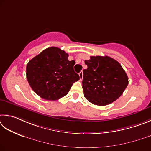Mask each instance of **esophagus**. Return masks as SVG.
<instances>
[{
  "instance_id": "1",
  "label": "esophagus",
  "mask_w": 151,
  "mask_h": 151,
  "mask_svg": "<svg viewBox=\"0 0 151 151\" xmlns=\"http://www.w3.org/2000/svg\"><path fill=\"white\" fill-rule=\"evenodd\" d=\"M79 76H80V80H82L83 79V71H81L80 73H79Z\"/></svg>"
}]
</instances>
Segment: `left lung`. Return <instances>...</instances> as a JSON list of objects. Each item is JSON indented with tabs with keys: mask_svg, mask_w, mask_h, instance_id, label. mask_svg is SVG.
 Here are the masks:
<instances>
[{
	"mask_svg": "<svg viewBox=\"0 0 151 151\" xmlns=\"http://www.w3.org/2000/svg\"><path fill=\"white\" fill-rule=\"evenodd\" d=\"M82 88L84 96L94 105L105 106L117 100L129 83L128 77L117 61L109 56H91L85 60Z\"/></svg>",
	"mask_w": 151,
	"mask_h": 151,
	"instance_id": "obj_1",
	"label": "left lung"
}]
</instances>
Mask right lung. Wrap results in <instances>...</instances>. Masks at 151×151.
<instances>
[{
  "label": "right lung",
  "mask_w": 151,
  "mask_h": 151,
  "mask_svg": "<svg viewBox=\"0 0 151 151\" xmlns=\"http://www.w3.org/2000/svg\"><path fill=\"white\" fill-rule=\"evenodd\" d=\"M57 47H50L33 58L26 65V78L31 88L46 100L54 101L67 95L80 80L73 70L75 61Z\"/></svg>",
  "instance_id": "1"
}]
</instances>
